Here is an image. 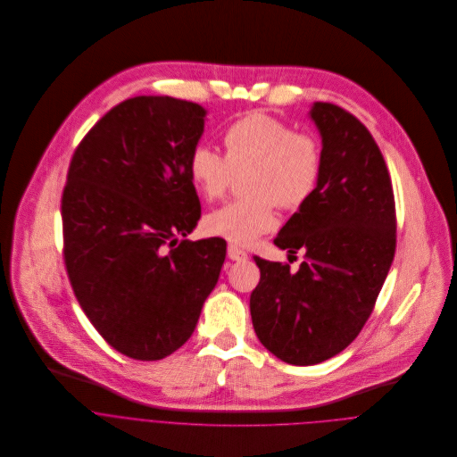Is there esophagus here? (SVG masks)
I'll return each mask as SVG.
<instances>
[{
	"label": "esophagus",
	"instance_id": "1",
	"mask_svg": "<svg viewBox=\"0 0 457 457\" xmlns=\"http://www.w3.org/2000/svg\"><path fill=\"white\" fill-rule=\"evenodd\" d=\"M228 256L231 258V260H235V262H245L249 256H247V253L244 251V249H240V247H237V245H228Z\"/></svg>",
	"mask_w": 457,
	"mask_h": 457
}]
</instances>
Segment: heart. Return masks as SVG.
Returning a JSON list of instances; mask_svg holds the SVG:
<instances>
[{"mask_svg":"<svg viewBox=\"0 0 457 457\" xmlns=\"http://www.w3.org/2000/svg\"><path fill=\"white\" fill-rule=\"evenodd\" d=\"M222 139L224 158L204 143L192 148L188 176L201 197L215 201L233 176L247 172L242 179L245 199L212 212L204 228L233 245H251L276 226L274 204L297 210L312 197L323 172V148L314 134L263 112L233 121Z\"/></svg>","mask_w":457,"mask_h":457,"instance_id":"b5f03b06","label":"heart"}]
</instances>
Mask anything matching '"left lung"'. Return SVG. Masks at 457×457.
I'll return each mask as SVG.
<instances>
[{"instance_id":"obj_1","label":"left lung","mask_w":457,"mask_h":457,"mask_svg":"<svg viewBox=\"0 0 457 457\" xmlns=\"http://www.w3.org/2000/svg\"><path fill=\"white\" fill-rule=\"evenodd\" d=\"M323 172L312 197L274 244L305 262L254 256L260 283L249 309L260 343L287 364L312 366L341 353L373 312L396 249L391 178L370 130L348 111L316 102Z\"/></svg>"}]
</instances>
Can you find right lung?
Instances as JSON below:
<instances>
[{"label": "right lung", "instance_id": "1", "mask_svg": "<svg viewBox=\"0 0 457 457\" xmlns=\"http://www.w3.org/2000/svg\"><path fill=\"white\" fill-rule=\"evenodd\" d=\"M206 109L134 96L79 143L62 192L64 263L80 307L120 353L160 361L194 334L217 285L222 238L178 240L201 219L188 156Z\"/></svg>", "mask_w": 457, "mask_h": 457}]
</instances>
